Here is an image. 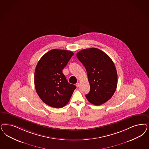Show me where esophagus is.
<instances>
[{
  "label": "esophagus",
  "instance_id": "esophagus-1",
  "mask_svg": "<svg viewBox=\"0 0 149 149\" xmlns=\"http://www.w3.org/2000/svg\"><path fill=\"white\" fill-rule=\"evenodd\" d=\"M79 85H80V83H79V82H77V83L76 84V86H77V87H79Z\"/></svg>",
  "mask_w": 149,
  "mask_h": 149
}]
</instances>
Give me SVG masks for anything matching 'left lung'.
Here are the masks:
<instances>
[{
    "label": "left lung",
    "mask_w": 149,
    "mask_h": 149,
    "mask_svg": "<svg viewBox=\"0 0 149 149\" xmlns=\"http://www.w3.org/2000/svg\"><path fill=\"white\" fill-rule=\"evenodd\" d=\"M87 72L90 90L85 96L89 102L100 106L115 93L118 82L116 68L111 58L96 48L82 49L77 54Z\"/></svg>",
    "instance_id": "obj_1"
}]
</instances>
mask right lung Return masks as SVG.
<instances>
[{
	"label": "right lung",
	"instance_id": "obj_1",
	"mask_svg": "<svg viewBox=\"0 0 149 149\" xmlns=\"http://www.w3.org/2000/svg\"><path fill=\"white\" fill-rule=\"evenodd\" d=\"M73 54L70 51L52 49L41 57L36 65V92L41 100L52 107H64L76 88L68 82L62 72Z\"/></svg>",
	"mask_w": 149,
	"mask_h": 149
}]
</instances>
